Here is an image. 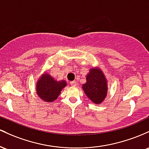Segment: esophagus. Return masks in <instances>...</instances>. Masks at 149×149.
<instances>
[{
  "mask_svg": "<svg viewBox=\"0 0 149 149\" xmlns=\"http://www.w3.org/2000/svg\"><path fill=\"white\" fill-rule=\"evenodd\" d=\"M70 85H71V86H77V82L75 81H70Z\"/></svg>",
  "mask_w": 149,
  "mask_h": 149,
  "instance_id": "esophagus-1",
  "label": "esophagus"
}]
</instances>
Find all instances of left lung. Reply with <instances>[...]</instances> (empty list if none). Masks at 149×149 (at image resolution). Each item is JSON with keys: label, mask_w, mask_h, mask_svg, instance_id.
<instances>
[{"label": "left lung", "mask_w": 149, "mask_h": 149, "mask_svg": "<svg viewBox=\"0 0 149 149\" xmlns=\"http://www.w3.org/2000/svg\"><path fill=\"white\" fill-rule=\"evenodd\" d=\"M86 82L82 88L88 98L96 104H101L104 101L108 92L106 78L101 69L93 68L86 75Z\"/></svg>", "instance_id": "8db88e82"}]
</instances>
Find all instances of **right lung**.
Masks as SVG:
<instances>
[{
	"instance_id": "add662e5",
	"label": "right lung",
	"mask_w": 149,
	"mask_h": 149,
	"mask_svg": "<svg viewBox=\"0 0 149 149\" xmlns=\"http://www.w3.org/2000/svg\"><path fill=\"white\" fill-rule=\"evenodd\" d=\"M66 86L65 80L57 81L48 73H44L36 83V93L43 101L53 102L58 98L63 88Z\"/></svg>"
}]
</instances>
